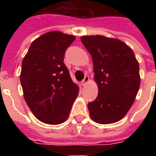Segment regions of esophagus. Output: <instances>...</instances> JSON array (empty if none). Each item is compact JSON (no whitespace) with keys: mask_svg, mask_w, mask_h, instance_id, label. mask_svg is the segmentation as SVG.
<instances>
[{"mask_svg":"<svg viewBox=\"0 0 156 156\" xmlns=\"http://www.w3.org/2000/svg\"><path fill=\"white\" fill-rule=\"evenodd\" d=\"M88 83H89V77H88V76H86L85 78H84V79L82 81V85H83V87H85Z\"/></svg>","mask_w":156,"mask_h":156,"instance_id":"esophagus-1","label":"esophagus"}]
</instances>
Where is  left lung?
Returning a JSON list of instances; mask_svg holds the SVG:
<instances>
[{
	"label": "left lung",
	"mask_w": 156,
	"mask_h": 156,
	"mask_svg": "<svg viewBox=\"0 0 156 156\" xmlns=\"http://www.w3.org/2000/svg\"><path fill=\"white\" fill-rule=\"evenodd\" d=\"M94 65L98 96L88 104L90 118L99 124L117 122L133 105L140 86L139 65L126 43L104 35L81 37Z\"/></svg>",
	"instance_id": "obj_1"
}]
</instances>
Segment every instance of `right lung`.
<instances>
[{"label": "right lung", "instance_id": "1", "mask_svg": "<svg viewBox=\"0 0 156 156\" xmlns=\"http://www.w3.org/2000/svg\"><path fill=\"white\" fill-rule=\"evenodd\" d=\"M75 36L49 31L35 39L22 63L23 96L35 117L43 123L59 125L67 120L79 87L64 64L66 48Z\"/></svg>", "mask_w": 156, "mask_h": 156}]
</instances>
